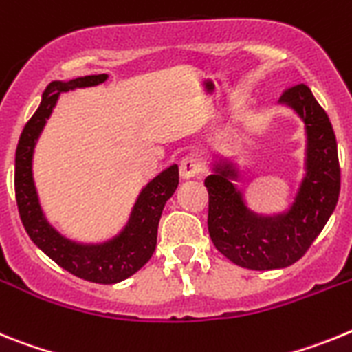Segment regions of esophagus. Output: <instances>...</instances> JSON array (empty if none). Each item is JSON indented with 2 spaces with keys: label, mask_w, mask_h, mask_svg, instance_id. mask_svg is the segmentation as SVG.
I'll use <instances>...</instances> for the list:
<instances>
[{
  "label": "esophagus",
  "mask_w": 352,
  "mask_h": 352,
  "mask_svg": "<svg viewBox=\"0 0 352 352\" xmlns=\"http://www.w3.org/2000/svg\"><path fill=\"white\" fill-rule=\"evenodd\" d=\"M201 163L197 155H186L182 161H180V177L182 179H193L200 173Z\"/></svg>",
  "instance_id": "obj_1"
}]
</instances>
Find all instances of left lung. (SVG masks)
<instances>
[{
  "mask_svg": "<svg viewBox=\"0 0 352 352\" xmlns=\"http://www.w3.org/2000/svg\"><path fill=\"white\" fill-rule=\"evenodd\" d=\"M280 104L298 113L307 133L305 177L292 206L273 216L253 212L234 184L239 170L227 159L214 164L206 179L214 246L234 264L255 271L298 262L328 223L340 195L337 138L326 111L303 83L287 88Z\"/></svg>",
  "mask_w": 352,
  "mask_h": 352,
  "instance_id": "1",
  "label": "left lung"
}]
</instances>
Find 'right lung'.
I'll list each match as a JSON object with an SVG mask.
<instances>
[{
	"instance_id": "add662e5",
	"label": "right lung",
	"mask_w": 352,
	"mask_h": 352,
	"mask_svg": "<svg viewBox=\"0 0 352 352\" xmlns=\"http://www.w3.org/2000/svg\"><path fill=\"white\" fill-rule=\"evenodd\" d=\"M108 74L85 76L70 81H53L42 94L38 109L21 133L15 151V200L30 239L60 267L94 283H118L151 261L157 243V227L164 204L179 186V166L172 164L148 182L138 195L129 221L113 239L83 244L67 239L47 221L33 180V152L45 122L63 91L96 87Z\"/></svg>"
}]
</instances>
